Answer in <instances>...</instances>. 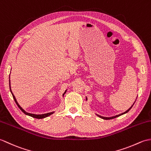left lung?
<instances>
[{
  "instance_id": "8db88e82",
  "label": "left lung",
  "mask_w": 151,
  "mask_h": 151,
  "mask_svg": "<svg viewBox=\"0 0 151 151\" xmlns=\"http://www.w3.org/2000/svg\"><path fill=\"white\" fill-rule=\"evenodd\" d=\"M86 99H87V98H86ZM135 103V102H134ZM134 104L133 105H132V106L131 107H130V108L127 110V111H125V112H123V113H122V114H119V115H116V116H112V117H110V118H107V117H103V116H99V115H98L97 114V116H99V118H102V119H114V118H117V117H119V116H122V115H123V114H126V113H127L128 112L129 110L131 109V108L132 107V106L134 105Z\"/></svg>"
}]
</instances>
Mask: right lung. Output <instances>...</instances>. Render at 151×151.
<instances>
[{
	"label": "right lung",
	"mask_w": 151,
	"mask_h": 151,
	"mask_svg": "<svg viewBox=\"0 0 151 151\" xmlns=\"http://www.w3.org/2000/svg\"><path fill=\"white\" fill-rule=\"evenodd\" d=\"M9 89H10V91H11V92H12V96H13V99H14V100H15V103H16V104H17V105L18 106V107L19 108L21 109V110H22V112H24L26 115H28V116H31V117H33V118H37V119H42V118H46V117H48V116H49L50 115H51V114H52L53 113V112H49V113H46V114H30V113H28V112H26L25 110L23 109L22 107L20 106L19 105V103H17V100H16V99H15V96L13 95V93H12V90H11V87H10V79H9ZM66 91L65 92V93H63V96H64V94L65 93H66Z\"/></svg>",
	"instance_id": "1"
}]
</instances>
